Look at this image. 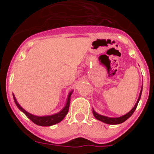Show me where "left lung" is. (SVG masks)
Returning a JSON list of instances; mask_svg holds the SVG:
<instances>
[{
    "label": "left lung",
    "instance_id": "8db88e82",
    "mask_svg": "<svg viewBox=\"0 0 154 154\" xmlns=\"http://www.w3.org/2000/svg\"><path fill=\"white\" fill-rule=\"evenodd\" d=\"M142 88H143V86H142ZM141 93H142V89H141L140 93V96H139V98H138V100H137V103H136V105H135V106H134V107H133V108L132 109L130 110V112H128V113H126V115L123 116H121V117H118V118L107 117V116H104L99 115V114L96 113V112H95L94 110H92V112H93L94 116H95V118H96V119H97L98 120L102 121V122H103V123H107V124L115 125V124H119V123H123L124 121H126V119H129V118H130V116H131L133 115V112H134L135 109H137V105H138L139 101H140V99Z\"/></svg>",
    "mask_w": 154,
    "mask_h": 154
}]
</instances>
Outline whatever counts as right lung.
Returning <instances> with one entry per match:
<instances>
[{
    "mask_svg": "<svg viewBox=\"0 0 154 154\" xmlns=\"http://www.w3.org/2000/svg\"><path fill=\"white\" fill-rule=\"evenodd\" d=\"M72 92H71L69 95V97H68L67 103H66V105L64 107L63 109L59 112L58 113L55 114V115L52 116H36L31 115V114L28 113V112H26L22 107L18 104V103L16 100L14 96H13L14 100L15 102V104L17 105V106L18 107V109L20 110H21L23 112H24L25 115L31 119L34 123H35L36 125H38V126H52V125H55L56 123H59L62 119L65 118V116H66V114L68 113V111H69V104H70V96L72 95Z\"/></svg>",
    "mask_w": 154,
    "mask_h": 154,
    "instance_id": "obj_1",
    "label": "right lung"
}]
</instances>
